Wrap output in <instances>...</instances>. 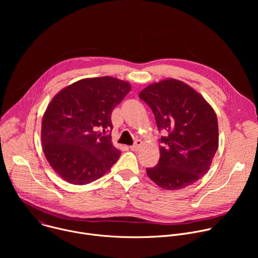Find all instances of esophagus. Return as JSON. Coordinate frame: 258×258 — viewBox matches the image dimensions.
I'll use <instances>...</instances> for the list:
<instances>
[{"instance_id":"34e87169","label":"esophagus","mask_w":258,"mask_h":258,"mask_svg":"<svg viewBox=\"0 0 258 258\" xmlns=\"http://www.w3.org/2000/svg\"><path fill=\"white\" fill-rule=\"evenodd\" d=\"M141 146H142V141L141 140H137L135 142V144L133 146H131V150L132 151H138L141 148Z\"/></svg>"}]
</instances>
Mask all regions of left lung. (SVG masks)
I'll return each instance as SVG.
<instances>
[{
  "label": "left lung",
  "mask_w": 258,
  "mask_h": 258,
  "mask_svg": "<svg viewBox=\"0 0 258 258\" xmlns=\"http://www.w3.org/2000/svg\"><path fill=\"white\" fill-rule=\"evenodd\" d=\"M139 98L148 104L161 137L160 158L147 168L162 189L180 190L201 178L218 148V123L209 103L183 82L166 79L146 87Z\"/></svg>",
  "instance_id": "left-lung-1"
}]
</instances>
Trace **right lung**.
<instances>
[{"instance_id":"add662e5","label":"right lung","mask_w":258,"mask_h":258,"mask_svg":"<svg viewBox=\"0 0 258 258\" xmlns=\"http://www.w3.org/2000/svg\"><path fill=\"white\" fill-rule=\"evenodd\" d=\"M130 83L111 77L84 79L51 100L42 120L44 154L54 171L73 185H86L118 160L120 151L104 135L112 130L111 113L131 91Z\"/></svg>"}]
</instances>
